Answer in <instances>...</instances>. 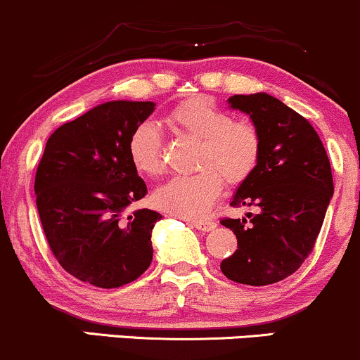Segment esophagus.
I'll return each mask as SVG.
<instances>
[{
  "label": "esophagus",
  "mask_w": 360,
  "mask_h": 360,
  "mask_svg": "<svg viewBox=\"0 0 360 360\" xmlns=\"http://www.w3.org/2000/svg\"><path fill=\"white\" fill-rule=\"evenodd\" d=\"M189 224H191L193 227L198 229V231H201V232L213 231V229L217 227V224L212 222V220H189Z\"/></svg>",
  "instance_id": "obj_1"
}]
</instances>
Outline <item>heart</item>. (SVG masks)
<instances>
[{
  "label": "heart",
  "instance_id": "1",
  "mask_svg": "<svg viewBox=\"0 0 360 360\" xmlns=\"http://www.w3.org/2000/svg\"><path fill=\"white\" fill-rule=\"evenodd\" d=\"M174 129L200 140L196 150L198 172L176 176L153 193L160 210L179 217H200L207 213L224 188L244 183L255 172L262 157V135L250 121H234L212 101L198 96L181 102L167 114ZM133 167L147 177L164 172L162 135L155 124L141 122L128 141Z\"/></svg>",
  "mask_w": 360,
  "mask_h": 360
}]
</instances>
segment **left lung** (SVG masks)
<instances>
[{"label": "left lung", "mask_w": 360, "mask_h": 360, "mask_svg": "<svg viewBox=\"0 0 360 360\" xmlns=\"http://www.w3.org/2000/svg\"><path fill=\"white\" fill-rule=\"evenodd\" d=\"M229 104L250 114L262 157L231 203L258 213L220 220L238 238L220 270L232 282L270 285L297 271L313 251L333 196L330 159L309 121L278 98L262 92L234 96Z\"/></svg>", "instance_id": "1"}]
</instances>
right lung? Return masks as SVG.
<instances>
[{
  "mask_svg": "<svg viewBox=\"0 0 360 360\" xmlns=\"http://www.w3.org/2000/svg\"><path fill=\"white\" fill-rule=\"evenodd\" d=\"M153 102L112 101L49 136L35 172V205L51 251L75 278L101 289L133 282L152 263L160 213L131 205L147 195L128 155Z\"/></svg>",
  "mask_w": 360,
  "mask_h": 360,
  "instance_id": "obj_1",
  "label": "right lung"
}]
</instances>
